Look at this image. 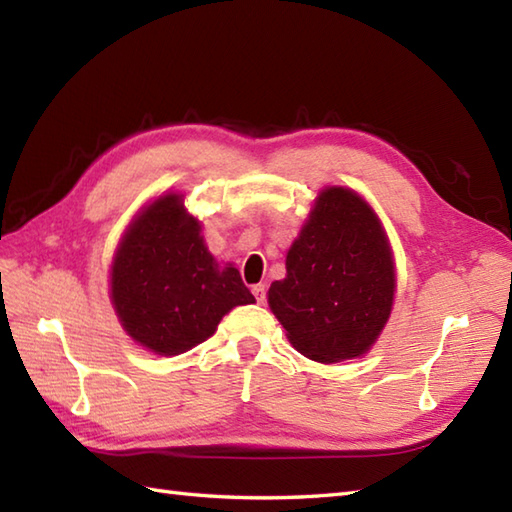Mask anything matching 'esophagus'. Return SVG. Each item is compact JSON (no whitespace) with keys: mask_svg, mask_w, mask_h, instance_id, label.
Listing matches in <instances>:
<instances>
[{"mask_svg":"<svg viewBox=\"0 0 512 512\" xmlns=\"http://www.w3.org/2000/svg\"><path fill=\"white\" fill-rule=\"evenodd\" d=\"M250 290H253V295H255V299L259 303H266V286L264 284H257V286H253Z\"/></svg>","mask_w":512,"mask_h":512,"instance_id":"obj_1","label":"esophagus"}]
</instances>
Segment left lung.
Returning a JSON list of instances; mask_svg holds the SVG:
<instances>
[{
    "label": "left lung",
    "mask_w": 512,
    "mask_h": 512,
    "mask_svg": "<svg viewBox=\"0 0 512 512\" xmlns=\"http://www.w3.org/2000/svg\"><path fill=\"white\" fill-rule=\"evenodd\" d=\"M394 259L374 211L350 189H325L286 257L268 303L290 343L319 363L365 354L394 303Z\"/></svg>",
    "instance_id": "8db88e82"
}]
</instances>
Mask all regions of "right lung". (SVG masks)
Segmentation results:
<instances>
[{
	"mask_svg": "<svg viewBox=\"0 0 512 512\" xmlns=\"http://www.w3.org/2000/svg\"><path fill=\"white\" fill-rule=\"evenodd\" d=\"M112 303L147 350L173 356L206 341L235 306L255 303L239 270L220 268L176 193L138 215L112 266Z\"/></svg>",
	"mask_w": 512,
	"mask_h": 512,
	"instance_id": "right-lung-1",
	"label": "right lung"
}]
</instances>
